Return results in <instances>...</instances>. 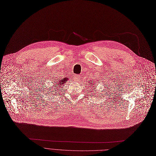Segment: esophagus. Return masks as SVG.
<instances>
[{
  "label": "esophagus",
  "mask_w": 156,
  "mask_h": 156,
  "mask_svg": "<svg viewBox=\"0 0 156 156\" xmlns=\"http://www.w3.org/2000/svg\"><path fill=\"white\" fill-rule=\"evenodd\" d=\"M80 77L79 76H75L74 79L75 80H79L80 79Z\"/></svg>",
  "instance_id": "esophagus-1"
}]
</instances>
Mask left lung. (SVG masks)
<instances>
[{"label":"left lung","instance_id":"1","mask_svg":"<svg viewBox=\"0 0 156 156\" xmlns=\"http://www.w3.org/2000/svg\"><path fill=\"white\" fill-rule=\"evenodd\" d=\"M94 82H93V80L92 81H91V85H92V86H93V85H96V84H94ZM89 84H90V82H89Z\"/></svg>","mask_w":156,"mask_h":156}]
</instances>
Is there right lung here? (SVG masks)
<instances>
[{
    "label": "right lung",
    "mask_w": 156,
    "mask_h": 156,
    "mask_svg": "<svg viewBox=\"0 0 156 156\" xmlns=\"http://www.w3.org/2000/svg\"><path fill=\"white\" fill-rule=\"evenodd\" d=\"M67 77H66V78H62V79H55V80L54 82H53V86H55V87H56L55 88V90H54V89H51V88H50L51 89H50V93H51V92H52V94H54V93H56V91L57 90H59L60 89V87H62V85L63 84H64L66 83V82H67ZM57 88V90H56V89ZM55 91V92H54V91Z\"/></svg>",
    "instance_id": "1"
}]
</instances>
